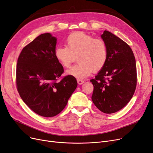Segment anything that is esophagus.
Listing matches in <instances>:
<instances>
[{
    "label": "esophagus",
    "instance_id": "1",
    "mask_svg": "<svg viewBox=\"0 0 153 153\" xmlns=\"http://www.w3.org/2000/svg\"><path fill=\"white\" fill-rule=\"evenodd\" d=\"M77 82H78V84L81 85V84H84V81L83 80H82V79H77Z\"/></svg>",
    "mask_w": 153,
    "mask_h": 153
}]
</instances>
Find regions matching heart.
<instances>
[{
	"instance_id": "heart-1",
	"label": "heart",
	"mask_w": 153,
	"mask_h": 153,
	"mask_svg": "<svg viewBox=\"0 0 153 153\" xmlns=\"http://www.w3.org/2000/svg\"><path fill=\"white\" fill-rule=\"evenodd\" d=\"M66 47L55 50V57L63 67L69 68L78 56V63L66 71L68 75L83 79L93 71L100 70L108 59V47L101 38H94L85 32L78 31L69 34Z\"/></svg>"
}]
</instances>
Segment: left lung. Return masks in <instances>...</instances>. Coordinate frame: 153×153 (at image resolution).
I'll return each mask as SVG.
<instances>
[{"label":"left lung","instance_id":"8db88e82","mask_svg":"<svg viewBox=\"0 0 153 153\" xmlns=\"http://www.w3.org/2000/svg\"><path fill=\"white\" fill-rule=\"evenodd\" d=\"M101 38L108 47V59L94 79L92 100L105 114L117 112L126 106L137 86V68L130 47L117 36L105 30Z\"/></svg>","mask_w":153,"mask_h":153}]
</instances>
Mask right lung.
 <instances>
[{"mask_svg": "<svg viewBox=\"0 0 153 153\" xmlns=\"http://www.w3.org/2000/svg\"><path fill=\"white\" fill-rule=\"evenodd\" d=\"M57 39L50 33L37 37L23 48L18 57L16 84L24 103L43 117L61 112L77 87L74 76H65L62 66L55 57Z\"/></svg>", "mask_w": 153, "mask_h": 153, "instance_id": "obj_1", "label": "right lung"}]
</instances>
